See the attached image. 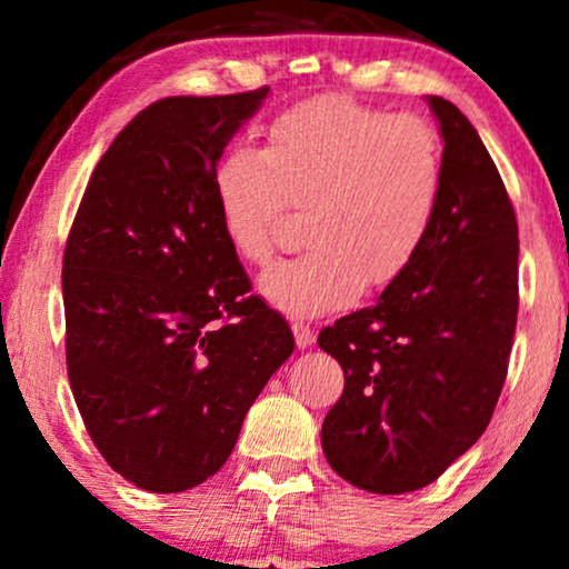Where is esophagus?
Returning <instances> with one entry per match:
<instances>
[{"label":"esophagus","mask_w":569,"mask_h":569,"mask_svg":"<svg viewBox=\"0 0 569 569\" xmlns=\"http://www.w3.org/2000/svg\"><path fill=\"white\" fill-rule=\"evenodd\" d=\"M291 331H293V339H297V348H310L312 342H316V331L310 329V326L302 323V321H293L291 323Z\"/></svg>","instance_id":"1"}]
</instances>
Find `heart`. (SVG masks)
Listing matches in <instances>:
<instances>
[{
  "mask_svg": "<svg viewBox=\"0 0 569 569\" xmlns=\"http://www.w3.org/2000/svg\"><path fill=\"white\" fill-rule=\"evenodd\" d=\"M211 184L221 232L248 264L270 262L291 202L305 206L310 246L259 289L291 316H318L409 270L441 206L443 147L426 117L323 96L280 112L262 149L227 147Z\"/></svg>",
  "mask_w": 569,
  "mask_h": 569,
  "instance_id": "obj_1",
  "label": "heart"
}]
</instances>
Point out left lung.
<instances>
[{
    "label": "left lung",
    "instance_id": "1",
    "mask_svg": "<svg viewBox=\"0 0 569 569\" xmlns=\"http://www.w3.org/2000/svg\"><path fill=\"white\" fill-rule=\"evenodd\" d=\"M443 139V192L417 259L377 305L318 335L345 371L321 428L352 487H428L479 441L508 375L519 312V227L468 117L428 96Z\"/></svg>",
    "mask_w": 569,
    "mask_h": 569
}]
</instances>
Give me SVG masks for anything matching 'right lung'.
<instances>
[{
  "instance_id": "right-lung-1",
  "label": "right lung",
  "mask_w": 569,
  "mask_h": 569,
  "mask_svg": "<svg viewBox=\"0 0 569 569\" xmlns=\"http://www.w3.org/2000/svg\"><path fill=\"white\" fill-rule=\"evenodd\" d=\"M267 90L149 103L98 160L63 251L67 369L84 428L147 492L202 485L293 352L251 291L213 166Z\"/></svg>"
}]
</instances>
